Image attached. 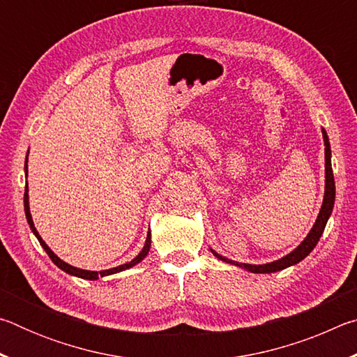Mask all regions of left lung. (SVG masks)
<instances>
[{
    "mask_svg": "<svg viewBox=\"0 0 357 357\" xmlns=\"http://www.w3.org/2000/svg\"><path fill=\"white\" fill-rule=\"evenodd\" d=\"M321 134H323V140H324V173H326L324 174V178H326L324 197H323V204H321V209H319V214L317 217L315 223H313V227L309 231V234L305 236V239L302 241V243L296 247L293 252H289L288 255L275 259V261L264 263V264H249V263L233 261V259L222 257L215 250L211 249L214 257L219 258L223 263L238 266V268L249 271V273H253V274H271V273H277V271L287 269V268H289V266L298 264L307 255H309L313 249H315V245L318 244V241H319V238H321V234L324 231L326 223H328L329 217L332 214V209H334V202H335V183H334V173H332V165H331V143H329L328 134H326L324 129H321Z\"/></svg>",
    "mask_w": 357,
    "mask_h": 357,
    "instance_id": "left-lung-1",
    "label": "left lung"
}]
</instances>
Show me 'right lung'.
Masks as SVG:
<instances>
[{
	"label": "right lung",
	"mask_w": 357,
	"mask_h": 357,
	"mask_svg": "<svg viewBox=\"0 0 357 357\" xmlns=\"http://www.w3.org/2000/svg\"><path fill=\"white\" fill-rule=\"evenodd\" d=\"M29 154V151H28ZM28 154H26V159H25V176H28ZM23 204H25V215H26V220H28V225L29 228H31V231L34 233V236L38 238L39 244L44 247V250L47 252V255L52 258V261L55 263L59 269H63L64 273H68L70 275H75L78 277V279H84V280H98L100 279V277H107V275H112V274H116V273H121V271H126L129 268H134L135 264H138L140 261H143L144 258H146L148 252L151 249V231H148V236H146V243H144L142 252L138 253V255L130 259L129 263H124V264H119L116 266V268H112V269H104V271H86V269H80V268H75V266H72L69 263L63 261L61 258H59L56 253H53V250L50 249L45 244V241L40 238V234L38 233V229H36L34 227V222H33V217H31V211H29V195H28V183L25 184V197H23Z\"/></svg>",
	"instance_id": "1"
}]
</instances>
